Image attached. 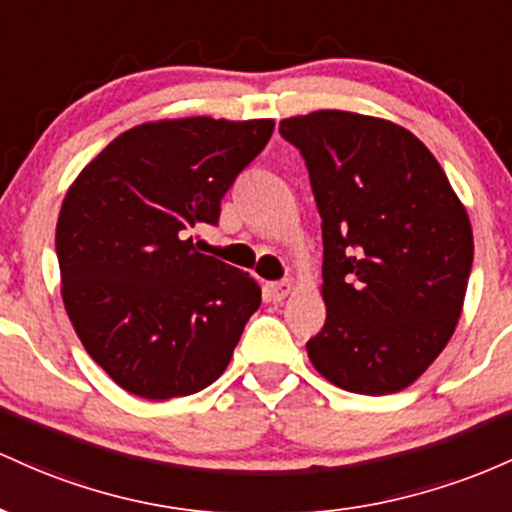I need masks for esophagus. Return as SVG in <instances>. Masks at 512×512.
Segmentation results:
<instances>
[{
    "instance_id": "obj_1",
    "label": "esophagus",
    "mask_w": 512,
    "mask_h": 512,
    "mask_svg": "<svg viewBox=\"0 0 512 512\" xmlns=\"http://www.w3.org/2000/svg\"><path fill=\"white\" fill-rule=\"evenodd\" d=\"M268 292L275 302H283L287 295L292 292V283L290 280H280V283H268Z\"/></svg>"
}]
</instances>
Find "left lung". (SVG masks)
<instances>
[{
    "label": "left lung",
    "mask_w": 512,
    "mask_h": 512,
    "mask_svg": "<svg viewBox=\"0 0 512 512\" xmlns=\"http://www.w3.org/2000/svg\"><path fill=\"white\" fill-rule=\"evenodd\" d=\"M280 135L300 149L321 215L326 324L309 360L346 392H401L462 314L467 210L430 149L392 120L314 111L280 120Z\"/></svg>",
    "instance_id": "left-lung-1"
}]
</instances>
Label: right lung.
<instances>
[{
    "label": "right lung",
    "instance_id": "1",
    "mask_svg": "<svg viewBox=\"0 0 512 512\" xmlns=\"http://www.w3.org/2000/svg\"><path fill=\"white\" fill-rule=\"evenodd\" d=\"M273 120H157L118 135L62 200V302L86 353L125 392L164 401L227 370L261 304L249 273L198 254L188 232L261 154Z\"/></svg>",
    "mask_w": 512,
    "mask_h": 512
}]
</instances>
